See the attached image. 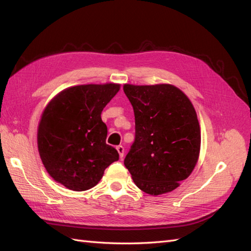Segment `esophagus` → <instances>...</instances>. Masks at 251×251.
Segmentation results:
<instances>
[{"mask_svg": "<svg viewBox=\"0 0 251 251\" xmlns=\"http://www.w3.org/2000/svg\"><path fill=\"white\" fill-rule=\"evenodd\" d=\"M116 150H117V152H119V154H120V158H123V156H124V147H123V146H117L116 147Z\"/></svg>", "mask_w": 251, "mask_h": 251, "instance_id": "1", "label": "esophagus"}]
</instances>
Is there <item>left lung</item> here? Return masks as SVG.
<instances>
[{
	"mask_svg": "<svg viewBox=\"0 0 251 251\" xmlns=\"http://www.w3.org/2000/svg\"><path fill=\"white\" fill-rule=\"evenodd\" d=\"M123 89L134 108L136 124L125 166L146 193L172 192L199 161L201 128L194 106L170 84H125Z\"/></svg>",
	"mask_w": 251,
	"mask_h": 251,
	"instance_id": "left-lung-1",
	"label": "left lung"
}]
</instances>
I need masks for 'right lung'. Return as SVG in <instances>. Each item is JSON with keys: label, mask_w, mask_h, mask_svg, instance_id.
I'll return each instance as SVG.
<instances>
[{"label": "right lung", "mask_w": 251, "mask_h": 251, "mask_svg": "<svg viewBox=\"0 0 251 251\" xmlns=\"http://www.w3.org/2000/svg\"><path fill=\"white\" fill-rule=\"evenodd\" d=\"M120 84H87L63 89L46 105L37 128L39 153L50 177L69 190L86 191L119 159L105 143L101 112Z\"/></svg>", "instance_id": "add662e5"}]
</instances>
